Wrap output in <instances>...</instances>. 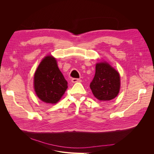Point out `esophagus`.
Returning a JSON list of instances; mask_svg holds the SVG:
<instances>
[{"instance_id": "1", "label": "esophagus", "mask_w": 154, "mask_h": 154, "mask_svg": "<svg viewBox=\"0 0 154 154\" xmlns=\"http://www.w3.org/2000/svg\"><path fill=\"white\" fill-rule=\"evenodd\" d=\"M72 82L73 83H76V82H81L82 80H80V79H78V78H72L71 80Z\"/></svg>"}]
</instances>
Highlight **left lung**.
<instances>
[{"instance_id":"1","label":"left lung","mask_w":154,"mask_h":154,"mask_svg":"<svg viewBox=\"0 0 154 154\" xmlns=\"http://www.w3.org/2000/svg\"><path fill=\"white\" fill-rule=\"evenodd\" d=\"M93 94L100 101H110L118 96L120 89L119 72L107 62L96 65V72L90 84Z\"/></svg>"}]
</instances>
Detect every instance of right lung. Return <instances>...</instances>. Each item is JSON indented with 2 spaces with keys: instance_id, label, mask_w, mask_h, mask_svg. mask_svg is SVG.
Here are the masks:
<instances>
[{
  "instance_id": "1",
  "label": "right lung",
  "mask_w": 154,
  "mask_h": 154,
  "mask_svg": "<svg viewBox=\"0 0 154 154\" xmlns=\"http://www.w3.org/2000/svg\"><path fill=\"white\" fill-rule=\"evenodd\" d=\"M67 82L52 56L45 57L36 70L34 88L39 99L46 103L55 104L67 88Z\"/></svg>"
}]
</instances>
